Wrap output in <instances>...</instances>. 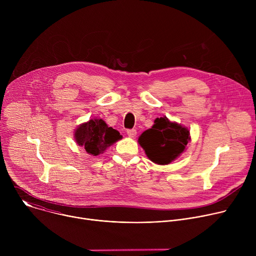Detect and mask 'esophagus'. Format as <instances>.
<instances>
[{
	"label": "esophagus",
	"mask_w": 256,
	"mask_h": 256,
	"mask_svg": "<svg viewBox=\"0 0 256 256\" xmlns=\"http://www.w3.org/2000/svg\"><path fill=\"white\" fill-rule=\"evenodd\" d=\"M126 134L130 138H134L136 136V130H126Z\"/></svg>",
	"instance_id": "34e87169"
}]
</instances>
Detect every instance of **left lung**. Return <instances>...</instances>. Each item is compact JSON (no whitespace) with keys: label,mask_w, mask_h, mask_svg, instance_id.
Returning <instances> with one entry per match:
<instances>
[{"label":"left lung","mask_w":256,"mask_h":256,"mask_svg":"<svg viewBox=\"0 0 256 256\" xmlns=\"http://www.w3.org/2000/svg\"><path fill=\"white\" fill-rule=\"evenodd\" d=\"M138 142L152 162L168 165L186 151L190 132L186 126L170 122L166 116L157 118L153 126L144 130Z\"/></svg>","instance_id":"1"}]
</instances>
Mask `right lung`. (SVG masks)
<instances>
[{"label":"right lung","instance_id":"add662e5","mask_svg":"<svg viewBox=\"0 0 256 256\" xmlns=\"http://www.w3.org/2000/svg\"><path fill=\"white\" fill-rule=\"evenodd\" d=\"M74 138L88 154L98 156L122 138V136L116 130L108 126L102 118H95L78 126L74 130Z\"/></svg>","mask_w":256,"mask_h":256}]
</instances>
